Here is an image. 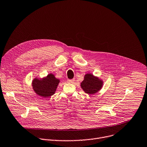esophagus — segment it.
Instances as JSON below:
<instances>
[{
  "label": "esophagus",
  "mask_w": 147,
  "mask_h": 147,
  "mask_svg": "<svg viewBox=\"0 0 147 147\" xmlns=\"http://www.w3.org/2000/svg\"><path fill=\"white\" fill-rule=\"evenodd\" d=\"M74 81H75L74 79H68L67 82H68V83H69V84H73V83L74 82Z\"/></svg>",
  "instance_id": "34e87169"
}]
</instances>
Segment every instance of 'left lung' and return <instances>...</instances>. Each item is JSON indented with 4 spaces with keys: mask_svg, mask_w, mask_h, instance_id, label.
Wrapping results in <instances>:
<instances>
[{
    "mask_svg": "<svg viewBox=\"0 0 147 147\" xmlns=\"http://www.w3.org/2000/svg\"><path fill=\"white\" fill-rule=\"evenodd\" d=\"M103 85L102 79L94 76L90 73L85 75L84 80L80 84V87L88 94H93L101 90Z\"/></svg>",
    "mask_w": 147,
    "mask_h": 147,
    "instance_id": "8db88e82",
    "label": "left lung"
}]
</instances>
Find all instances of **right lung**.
<instances>
[{
    "label": "right lung",
    "instance_id": "obj_1",
    "mask_svg": "<svg viewBox=\"0 0 147 147\" xmlns=\"http://www.w3.org/2000/svg\"><path fill=\"white\" fill-rule=\"evenodd\" d=\"M59 82L60 80L50 73L42 78H34L32 80L31 85L37 95L47 98L55 94Z\"/></svg>",
    "mask_w": 147,
    "mask_h": 147
}]
</instances>
